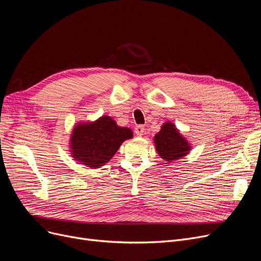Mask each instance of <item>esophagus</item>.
<instances>
[{"mask_svg":"<svg viewBox=\"0 0 261 261\" xmlns=\"http://www.w3.org/2000/svg\"><path fill=\"white\" fill-rule=\"evenodd\" d=\"M144 131H145V128H144V126H142V124L135 127V133H137L138 137H142V135L144 134Z\"/></svg>","mask_w":261,"mask_h":261,"instance_id":"1","label":"esophagus"}]
</instances>
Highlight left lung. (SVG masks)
Masks as SVG:
<instances>
[{
  "label": "left lung",
  "instance_id": "obj_1",
  "mask_svg": "<svg viewBox=\"0 0 261 261\" xmlns=\"http://www.w3.org/2000/svg\"><path fill=\"white\" fill-rule=\"evenodd\" d=\"M155 150L167 163L189 154L191 145L172 121L164 122L153 138Z\"/></svg>",
  "mask_w": 261,
  "mask_h": 261
}]
</instances>
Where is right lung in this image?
I'll return each instance as SVG.
<instances>
[{"label": "right lung", "instance_id": "1", "mask_svg": "<svg viewBox=\"0 0 261 261\" xmlns=\"http://www.w3.org/2000/svg\"><path fill=\"white\" fill-rule=\"evenodd\" d=\"M133 138L127 127H119L108 115L95 121L77 122L71 133L69 148L73 160L90 168H99L108 163L120 145Z\"/></svg>", "mask_w": 261, "mask_h": 261}]
</instances>
